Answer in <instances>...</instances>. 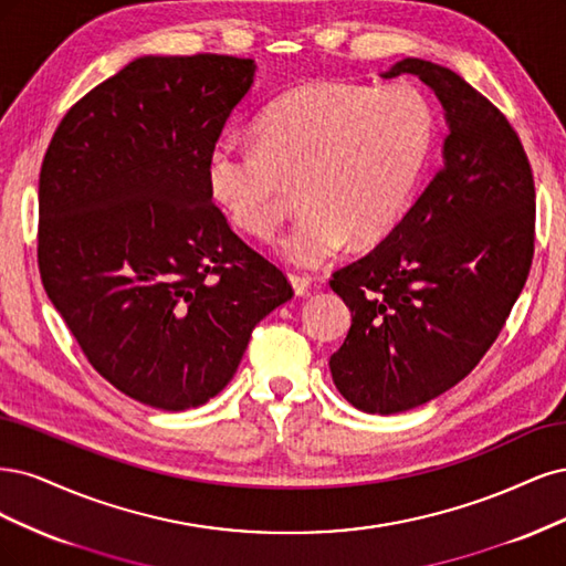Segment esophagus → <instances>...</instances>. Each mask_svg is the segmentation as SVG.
Masks as SVG:
<instances>
[{
	"mask_svg": "<svg viewBox=\"0 0 566 566\" xmlns=\"http://www.w3.org/2000/svg\"><path fill=\"white\" fill-rule=\"evenodd\" d=\"M289 282H291V286H294L296 296H307V291H310V280H307V277L296 275V272H291V275H289Z\"/></svg>",
	"mask_w": 566,
	"mask_h": 566,
	"instance_id": "1",
	"label": "esophagus"
}]
</instances>
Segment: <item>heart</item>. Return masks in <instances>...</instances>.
<instances>
[{
  "label": "heart",
  "instance_id": "heart-1",
  "mask_svg": "<svg viewBox=\"0 0 566 566\" xmlns=\"http://www.w3.org/2000/svg\"><path fill=\"white\" fill-rule=\"evenodd\" d=\"M434 132L432 105L411 84L307 82L265 107L259 143L218 145L209 186L251 237L277 230L301 186L305 211L280 251L294 265L319 268L348 240L376 244L402 223Z\"/></svg>",
  "mask_w": 566,
  "mask_h": 566
}]
</instances>
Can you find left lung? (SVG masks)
I'll return each mask as SVG.
<instances>
[{
	"mask_svg": "<svg viewBox=\"0 0 566 566\" xmlns=\"http://www.w3.org/2000/svg\"><path fill=\"white\" fill-rule=\"evenodd\" d=\"M449 122L444 164L386 240L334 272L353 313L332 355L338 392L367 413L426 405L499 338L528 277L536 237L532 164L513 124L453 70L405 59Z\"/></svg>",
	"mask_w": 566,
	"mask_h": 566,
	"instance_id": "8db88e82",
	"label": "left lung"
}]
</instances>
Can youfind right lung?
Returning <instances> with one entry per match:
<instances>
[{"instance_id":"1","label":"right lung","mask_w":566,"mask_h":566,"mask_svg":"<svg viewBox=\"0 0 566 566\" xmlns=\"http://www.w3.org/2000/svg\"><path fill=\"white\" fill-rule=\"evenodd\" d=\"M251 59L143 56L91 88L40 171L38 263L84 357L164 411L209 402L253 326L294 296L213 205L209 159Z\"/></svg>"}]
</instances>
